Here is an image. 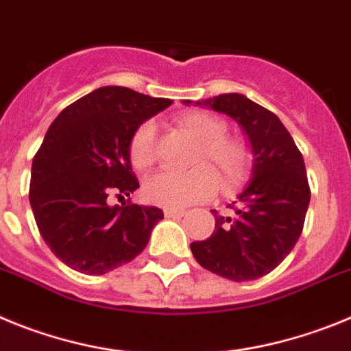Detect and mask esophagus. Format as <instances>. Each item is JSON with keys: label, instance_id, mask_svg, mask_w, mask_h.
Returning a JSON list of instances; mask_svg holds the SVG:
<instances>
[{"label": "esophagus", "instance_id": "1", "mask_svg": "<svg viewBox=\"0 0 351 351\" xmlns=\"http://www.w3.org/2000/svg\"><path fill=\"white\" fill-rule=\"evenodd\" d=\"M185 211L178 210V208H164V217L166 219H182Z\"/></svg>", "mask_w": 351, "mask_h": 351}]
</instances>
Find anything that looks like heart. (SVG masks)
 <instances>
[{
	"instance_id": "b5f03b06",
	"label": "heart",
	"mask_w": 351,
	"mask_h": 351,
	"mask_svg": "<svg viewBox=\"0 0 351 351\" xmlns=\"http://www.w3.org/2000/svg\"><path fill=\"white\" fill-rule=\"evenodd\" d=\"M176 125L199 141L195 166L187 173L160 171L143 183V197L148 203L168 208H183L199 203L215 191H232L250 175L254 154L250 145L227 134L222 117L203 110H189L175 119ZM156 124L143 122L129 138L128 156L134 169H148L156 160ZM217 180H215L214 178Z\"/></svg>"
}]
</instances>
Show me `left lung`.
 <instances>
[{
  "label": "left lung",
  "mask_w": 351,
  "mask_h": 351,
  "mask_svg": "<svg viewBox=\"0 0 351 351\" xmlns=\"http://www.w3.org/2000/svg\"><path fill=\"white\" fill-rule=\"evenodd\" d=\"M191 105V101H185ZM232 117L254 152V176L227 208L215 230L191 243L195 261L211 273L246 282L271 273L292 252L304 227L311 191L304 159L282 121L243 94H220L195 103Z\"/></svg>",
  "instance_id": "left-lung-1"
}]
</instances>
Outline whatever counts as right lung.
I'll return each mask as SVG.
<instances>
[{"mask_svg":"<svg viewBox=\"0 0 351 351\" xmlns=\"http://www.w3.org/2000/svg\"><path fill=\"white\" fill-rule=\"evenodd\" d=\"M171 103L108 85L66 106L52 122L33 159L29 203L43 241L68 267L105 274L143 252L162 210L110 206L108 195L124 199L140 187L129 138Z\"/></svg>","mask_w":351,"mask_h":351,"instance_id":"add662e5","label":"right lung"}]
</instances>
